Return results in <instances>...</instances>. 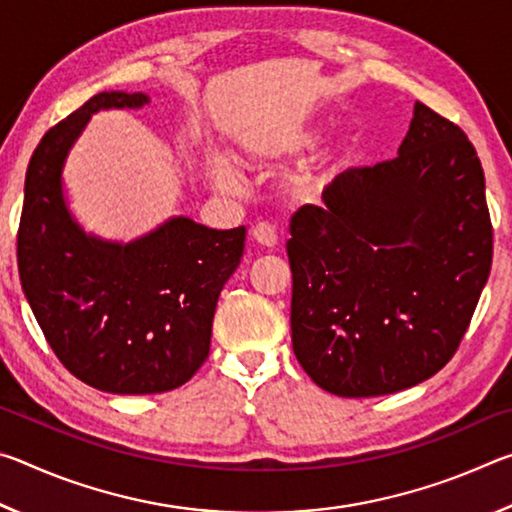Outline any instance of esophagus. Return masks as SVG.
Instances as JSON below:
<instances>
[{"instance_id": "1", "label": "esophagus", "mask_w": 512, "mask_h": 512, "mask_svg": "<svg viewBox=\"0 0 512 512\" xmlns=\"http://www.w3.org/2000/svg\"><path fill=\"white\" fill-rule=\"evenodd\" d=\"M250 235H253L257 244L264 246V248H275V244H277V232H275L273 225L266 223V221H259L257 225H253Z\"/></svg>"}]
</instances>
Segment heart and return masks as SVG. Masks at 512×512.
Segmentation results:
<instances>
[{"instance_id": "1", "label": "heart", "mask_w": 512, "mask_h": 512, "mask_svg": "<svg viewBox=\"0 0 512 512\" xmlns=\"http://www.w3.org/2000/svg\"><path fill=\"white\" fill-rule=\"evenodd\" d=\"M320 140V131L311 124H291L287 128H280V131L271 133L264 137L262 142L253 146V160L262 164H273L282 162L289 158H298V155L307 153L314 149ZM350 160V144L348 142H336L332 149H329L323 160H320L318 169L309 171L305 178L300 180L302 192L309 196H316L323 192V187L332 180L336 173H339L345 164ZM214 180L216 185L223 189H232L239 185V173L237 169L225 158H216L212 164Z\"/></svg>"}]
</instances>
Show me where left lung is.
Returning a JSON list of instances; mask_svg holds the SVG:
<instances>
[{
  "label": "left lung",
  "instance_id": "left-lung-1",
  "mask_svg": "<svg viewBox=\"0 0 512 512\" xmlns=\"http://www.w3.org/2000/svg\"><path fill=\"white\" fill-rule=\"evenodd\" d=\"M323 201L291 216L287 244L300 366L339 397L433 377L458 350L492 266L472 142L418 101L397 158L343 171Z\"/></svg>",
  "mask_w": 512,
  "mask_h": 512
}]
</instances>
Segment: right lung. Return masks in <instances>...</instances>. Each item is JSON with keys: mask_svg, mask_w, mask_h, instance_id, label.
<instances>
[{"mask_svg": "<svg viewBox=\"0 0 512 512\" xmlns=\"http://www.w3.org/2000/svg\"><path fill=\"white\" fill-rule=\"evenodd\" d=\"M144 92H99L58 121L31 155L17 230V271L38 325L76 379L115 395L173 391L210 354L223 284L246 228L212 230L187 216L128 244L88 235L65 203L63 167L99 110L142 108Z\"/></svg>", "mask_w": 512, "mask_h": 512, "instance_id": "add662e5", "label": "right lung"}]
</instances>
